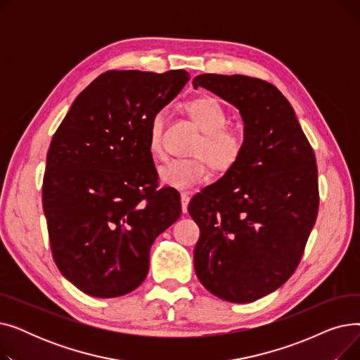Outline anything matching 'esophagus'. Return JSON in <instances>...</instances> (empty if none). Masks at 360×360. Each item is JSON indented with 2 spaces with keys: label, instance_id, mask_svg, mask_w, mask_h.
Masks as SVG:
<instances>
[{
  "label": "esophagus",
  "instance_id": "1",
  "mask_svg": "<svg viewBox=\"0 0 360 360\" xmlns=\"http://www.w3.org/2000/svg\"><path fill=\"white\" fill-rule=\"evenodd\" d=\"M188 204H190V195L188 194H181V205H182V213L188 212Z\"/></svg>",
  "mask_w": 360,
  "mask_h": 360
}]
</instances>
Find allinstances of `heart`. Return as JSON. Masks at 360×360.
I'll return each mask as SVG.
<instances>
[{
    "label": "heart",
    "mask_w": 360,
    "mask_h": 360,
    "mask_svg": "<svg viewBox=\"0 0 360 360\" xmlns=\"http://www.w3.org/2000/svg\"><path fill=\"white\" fill-rule=\"evenodd\" d=\"M188 115L202 131L186 159H170L159 167L162 184L175 190H190L209 174V165L216 172H228L240 160L247 140L243 132L228 128V115L213 98H198L186 103ZM165 112H156L148 125V150L155 158L163 155Z\"/></svg>",
    "instance_id": "b5f03b06"
}]
</instances>
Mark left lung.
<instances>
[{"label":"left lung","mask_w":360,"mask_h":360,"mask_svg":"<svg viewBox=\"0 0 360 360\" xmlns=\"http://www.w3.org/2000/svg\"><path fill=\"white\" fill-rule=\"evenodd\" d=\"M193 84L239 109L247 140L238 165L188 205L200 228L195 273L217 297L248 304L285 285L304 255L319 204L315 155L271 83L201 74Z\"/></svg>","instance_id":"1"}]
</instances>
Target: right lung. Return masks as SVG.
<instances>
[{"label": "right lung", "instance_id": "obj_1", "mask_svg": "<svg viewBox=\"0 0 360 360\" xmlns=\"http://www.w3.org/2000/svg\"><path fill=\"white\" fill-rule=\"evenodd\" d=\"M190 80L110 70L71 105L52 137L42 185L51 251L72 285L94 297L137 289L155 239L181 216L174 188H158L148 125Z\"/></svg>", "mask_w": 360, "mask_h": 360}]
</instances>
